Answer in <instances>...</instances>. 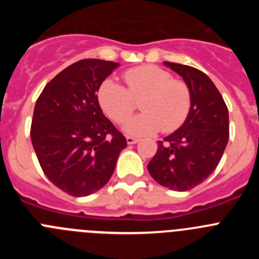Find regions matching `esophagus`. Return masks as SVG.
I'll use <instances>...</instances> for the list:
<instances>
[{
	"instance_id": "esophagus-1",
	"label": "esophagus",
	"mask_w": 259,
	"mask_h": 259,
	"mask_svg": "<svg viewBox=\"0 0 259 259\" xmlns=\"http://www.w3.org/2000/svg\"><path fill=\"white\" fill-rule=\"evenodd\" d=\"M127 143L130 144V145H132V144L139 143V139H136V137H132V136H127Z\"/></svg>"
}]
</instances>
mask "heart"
I'll list each match as a JSON object with an SVG mask.
<instances>
[{"mask_svg": "<svg viewBox=\"0 0 259 259\" xmlns=\"http://www.w3.org/2000/svg\"><path fill=\"white\" fill-rule=\"evenodd\" d=\"M127 89L113 80H105L98 89L102 110L114 122L122 123L141 100L143 113L124 123L123 130L135 136L153 135L162 128L172 132L188 118L192 106L191 89L168 71L153 65L139 66L123 74Z\"/></svg>", "mask_w": 259, "mask_h": 259, "instance_id": "b5f03b06", "label": "heart"}]
</instances>
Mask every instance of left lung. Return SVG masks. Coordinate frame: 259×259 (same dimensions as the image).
I'll return each instance as SVG.
<instances>
[{"instance_id":"1","label":"left lung","mask_w":259,"mask_h":259,"mask_svg":"<svg viewBox=\"0 0 259 259\" xmlns=\"http://www.w3.org/2000/svg\"><path fill=\"white\" fill-rule=\"evenodd\" d=\"M189 87L192 106L182 127L158 141L148 170L168 189L185 192L206 180L217 168L230 137L228 109L209 76L191 66L164 62Z\"/></svg>"}]
</instances>
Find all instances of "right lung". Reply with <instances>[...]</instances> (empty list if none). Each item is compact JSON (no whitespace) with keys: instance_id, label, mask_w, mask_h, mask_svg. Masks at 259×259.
Returning <instances> with one entry per match:
<instances>
[{"instance_id":"obj_1","label":"right lung","mask_w":259,"mask_h":259,"mask_svg":"<svg viewBox=\"0 0 259 259\" xmlns=\"http://www.w3.org/2000/svg\"><path fill=\"white\" fill-rule=\"evenodd\" d=\"M119 63L81 59L61 71L37 98L31 140L53 184L75 197L106 185L127 140L102 113L97 92Z\"/></svg>"}]
</instances>
